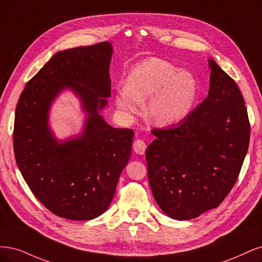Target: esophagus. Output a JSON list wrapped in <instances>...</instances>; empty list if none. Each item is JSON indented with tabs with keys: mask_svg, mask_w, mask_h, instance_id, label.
Returning <instances> with one entry per match:
<instances>
[{
	"mask_svg": "<svg viewBox=\"0 0 262 262\" xmlns=\"http://www.w3.org/2000/svg\"><path fill=\"white\" fill-rule=\"evenodd\" d=\"M133 148L135 150V152H136L137 155H145V151H146V148H147V145L146 142L143 140H140V139H137L135 140L134 145H133Z\"/></svg>",
	"mask_w": 262,
	"mask_h": 262,
	"instance_id": "obj_1",
	"label": "esophagus"
}]
</instances>
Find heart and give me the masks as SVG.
<instances>
[{
    "label": "heart",
    "instance_id": "obj_1",
    "mask_svg": "<svg viewBox=\"0 0 262 262\" xmlns=\"http://www.w3.org/2000/svg\"><path fill=\"white\" fill-rule=\"evenodd\" d=\"M198 95V82L188 71H180L170 62L151 57L129 73L126 87L115 92L120 111L133 116L147 103V120L157 126H171L186 119Z\"/></svg>",
    "mask_w": 262,
    "mask_h": 262
}]
</instances>
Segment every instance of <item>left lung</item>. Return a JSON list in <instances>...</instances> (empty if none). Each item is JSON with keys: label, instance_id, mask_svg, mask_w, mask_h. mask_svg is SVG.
I'll use <instances>...</instances> for the list:
<instances>
[{"label": "left lung", "instance_id": "left-lung-1", "mask_svg": "<svg viewBox=\"0 0 262 262\" xmlns=\"http://www.w3.org/2000/svg\"><path fill=\"white\" fill-rule=\"evenodd\" d=\"M207 98L172 128L154 129L146 150L152 195L163 212L185 221L229 195L246 157L250 125L239 88L209 58Z\"/></svg>", "mask_w": 262, "mask_h": 262}]
</instances>
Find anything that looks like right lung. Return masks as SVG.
Instances as JSON below:
<instances>
[{
	"label": "right lung",
	"instance_id": "add662e5",
	"mask_svg": "<svg viewBox=\"0 0 262 262\" xmlns=\"http://www.w3.org/2000/svg\"><path fill=\"white\" fill-rule=\"evenodd\" d=\"M110 42L57 52L26 83L15 112L16 163L33 195L57 216L88 221L114 197L132 156L134 132L114 128L101 111L111 97ZM79 98L85 113L80 134L57 140L49 110L63 91Z\"/></svg>",
	"mask_w": 262,
	"mask_h": 262
}]
</instances>
